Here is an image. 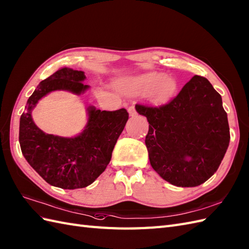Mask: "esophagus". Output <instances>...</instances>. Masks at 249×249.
<instances>
[{
  "label": "esophagus",
  "instance_id": "34e87169",
  "mask_svg": "<svg viewBox=\"0 0 249 249\" xmlns=\"http://www.w3.org/2000/svg\"><path fill=\"white\" fill-rule=\"evenodd\" d=\"M128 112H129V115H130V116H135V115L137 114V112H136V110H135L134 106H130V107H128Z\"/></svg>",
  "mask_w": 249,
  "mask_h": 249
}]
</instances>
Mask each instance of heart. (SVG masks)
<instances>
[{
  "mask_svg": "<svg viewBox=\"0 0 249 249\" xmlns=\"http://www.w3.org/2000/svg\"><path fill=\"white\" fill-rule=\"evenodd\" d=\"M119 89L130 95H145L156 105H163L170 100L178 90V81L173 77L156 71L145 72L120 81Z\"/></svg>",
  "mask_w": 249,
  "mask_h": 249,
  "instance_id": "obj_1",
  "label": "heart"
}]
</instances>
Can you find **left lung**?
Returning <instances> with one entry per match:
<instances>
[{
	"label": "left lung",
	"instance_id": "1",
	"mask_svg": "<svg viewBox=\"0 0 249 249\" xmlns=\"http://www.w3.org/2000/svg\"><path fill=\"white\" fill-rule=\"evenodd\" d=\"M135 108L149 121L145 145L161 178L178 187H196L216 172L230 134L222 97L207 79L193 76L168 105Z\"/></svg>",
	"mask_w": 249,
	"mask_h": 249
}]
</instances>
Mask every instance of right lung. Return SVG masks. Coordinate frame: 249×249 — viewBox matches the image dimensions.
<instances>
[{
	"instance_id": "obj_1",
	"label": "right lung",
	"mask_w": 249,
	"mask_h": 249,
	"mask_svg": "<svg viewBox=\"0 0 249 249\" xmlns=\"http://www.w3.org/2000/svg\"><path fill=\"white\" fill-rule=\"evenodd\" d=\"M86 79L82 71L58 70L39 83L20 118L19 142L24 157L46 183L62 189L87 187L106 170L129 118L125 108L108 112L89 106L88 123L78 135L62 137L40 130L32 117L39 100L54 90L84 94L89 89L83 84Z\"/></svg>"
}]
</instances>
